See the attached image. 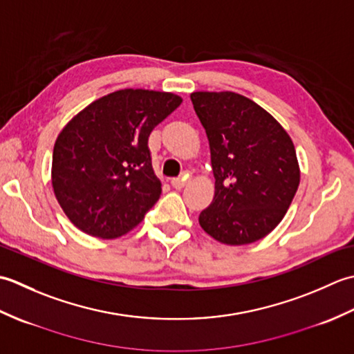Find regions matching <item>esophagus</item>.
Segmentation results:
<instances>
[{"label": "esophagus", "mask_w": 354, "mask_h": 354, "mask_svg": "<svg viewBox=\"0 0 354 354\" xmlns=\"http://www.w3.org/2000/svg\"><path fill=\"white\" fill-rule=\"evenodd\" d=\"M171 185L175 187V189H183V187L185 185V178H175L171 179Z\"/></svg>", "instance_id": "34e87169"}]
</instances>
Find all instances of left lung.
Returning <instances> with one entry per match:
<instances>
[{
    "label": "left lung",
    "instance_id": "left-lung-1",
    "mask_svg": "<svg viewBox=\"0 0 354 354\" xmlns=\"http://www.w3.org/2000/svg\"><path fill=\"white\" fill-rule=\"evenodd\" d=\"M207 132L214 198L199 223L225 245H248L281 222L299 185L290 137L277 120L246 97L199 91L190 95Z\"/></svg>",
    "mask_w": 354,
    "mask_h": 354
}]
</instances>
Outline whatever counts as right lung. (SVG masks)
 I'll use <instances>...</instances> for the list:
<instances>
[{"mask_svg":"<svg viewBox=\"0 0 354 354\" xmlns=\"http://www.w3.org/2000/svg\"><path fill=\"white\" fill-rule=\"evenodd\" d=\"M181 97L120 89L80 111L53 150L51 184L59 205L89 236L114 239L145 219L161 196L149 137Z\"/></svg>","mask_w":354,"mask_h":354,"instance_id":"right-lung-1","label":"right lung"}]
</instances>
